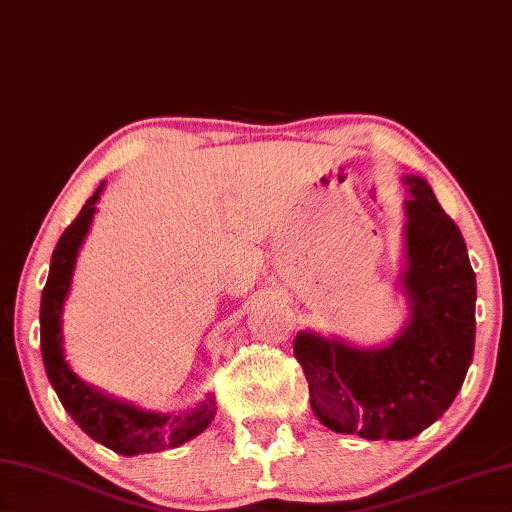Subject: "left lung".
Masks as SVG:
<instances>
[{"mask_svg": "<svg viewBox=\"0 0 512 512\" xmlns=\"http://www.w3.org/2000/svg\"><path fill=\"white\" fill-rule=\"evenodd\" d=\"M405 184L408 326L376 351L312 332L294 339L314 415L330 431L364 440H410L431 426L456 399L474 355L476 275L465 239L426 180Z\"/></svg>", "mask_w": 512, "mask_h": 512, "instance_id": "obj_1", "label": "left lung"}]
</instances>
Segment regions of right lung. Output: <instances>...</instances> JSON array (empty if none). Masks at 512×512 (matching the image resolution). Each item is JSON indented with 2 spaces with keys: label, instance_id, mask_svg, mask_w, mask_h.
Returning a JSON list of instances; mask_svg holds the SVG:
<instances>
[{
  "label": "right lung",
  "instance_id": "obj_1",
  "mask_svg": "<svg viewBox=\"0 0 512 512\" xmlns=\"http://www.w3.org/2000/svg\"><path fill=\"white\" fill-rule=\"evenodd\" d=\"M102 189L104 184L97 186V191L86 200V205L81 207L75 221L66 227L54 248L50 275H47L43 300H40V348H43L45 371L63 408L77 421L81 431L91 435L95 442L116 453H123V456L173 449V446L193 440L212 424L216 415L214 396H209L196 410L182 412V415L145 412L81 383L68 367V362L63 360V300L68 296L79 246L88 227H91L95 202L100 198Z\"/></svg>",
  "mask_w": 512,
  "mask_h": 512
}]
</instances>
